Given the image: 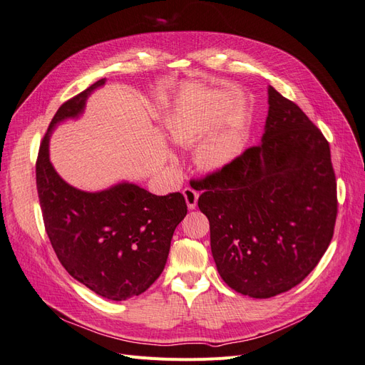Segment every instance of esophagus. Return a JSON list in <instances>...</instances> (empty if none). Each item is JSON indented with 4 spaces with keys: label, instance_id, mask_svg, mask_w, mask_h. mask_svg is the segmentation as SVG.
<instances>
[{
    "label": "esophagus",
    "instance_id": "obj_1",
    "mask_svg": "<svg viewBox=\"0 0 365 365\" xmlns=\"http://www.w3.org/2000/svg\"><path fill=\"white\" fill-rule=\"evenodd\" d=\"M182 195H184V197H185L187 207H189L190 210L196 208L197 197H200V193H197L195 189H192V187H185V189L182 190Z\"/></svg>",
    "mask_w": 365,
    "mask_h": 365
}]
</instances>
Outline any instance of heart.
Masks as SVG:
<instances>
[{
    "label": "heart",
    "instance_id": "obj_1",
    "mask_svg": "<svg viewBox=\"0 0 365 365\" xmlns=\"http://www.w3.org/2000/svg\"><path fill=\"white\" fill-rule=\"evenodd\" d=\"M168 134L175 145L190 148L205 137V123L195 111L172 114L165 121ZM245 135L239 126L225 129L204 141L195 153V160L201 169L215 172L233 163L244 148Z\"/></svg>",
    "mask_w": 365,
    "mask_h": 365
}]
</instances>
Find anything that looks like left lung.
Instances as JSON below:
<instances>
[{
    "label": "left lung",
    "instance_id": "1",
    "mask_svg": "<svg viewBox=\"0 0 365 365\" xmlns=\"http://www.w3.org/2000/svg\"><path fill=\"white\" fill-rule=\"evenodd\" d=\"M262 143L200 182L216 268L231 289L269 298L302 283L334 236L336 180L324 135L268 88Z\"/></svg>",
    "mask_w": 365,
    "mask_h": 365
}]
</instances>
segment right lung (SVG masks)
I'll return each mask as SVG.
<instances>
[{
    "instance_id": "obj_1",
    "label": "right lung",
    "mask_w": 365,
    "mask_h": 365,
    "mask_svg": "<svg viewBox=\"0 0 365 365\" xmlns=\"http://www.w3.org/2000/svg\"><path fill=\"white\" fill-rule=\"evenodd\" d=\"M105 82L97 81L70 98L51 118L39 146L36 187L43 225L62 267L101 297L123 302L160 277L187 204L180 192L157 196L129 182L82 192L54 170L48 158L51 130L79 117L88 96Z\"/></svg>"
}]
</instances>
